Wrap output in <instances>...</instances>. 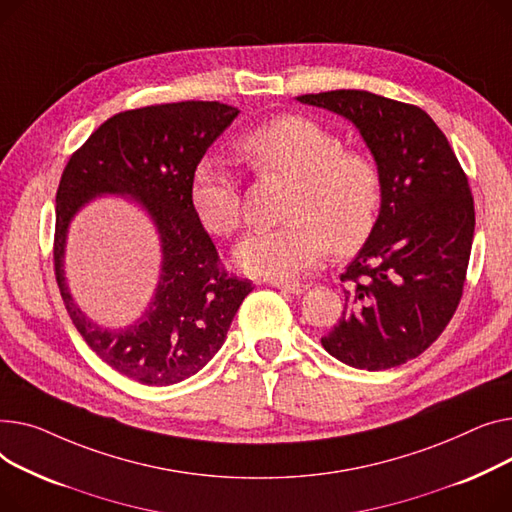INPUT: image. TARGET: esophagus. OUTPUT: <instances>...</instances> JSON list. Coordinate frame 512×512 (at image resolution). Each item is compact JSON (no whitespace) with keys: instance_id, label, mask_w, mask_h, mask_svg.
I'll return each mask as SVG.
<instances>
[{"instance_id":"1","label":"esophagus","mask_w":512,"mask_h":512,"mask_svg":"<svg viewBox=\"0 0 512 512\" xmlns=\"http://www.w3.org/2000/svg\"><path fill=\"white\" fill-rule=\"evenodd\" d=\"M273 285H275L277 289H281V291H285V293H293V295H299V293H304V291L308 289V285L295 283V281H275Z\"/></svg>"}]
</instances>
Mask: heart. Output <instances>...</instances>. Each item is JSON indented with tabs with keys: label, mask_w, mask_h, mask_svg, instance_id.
<instances>
[{
	"label": "heart",
	"mask_w": 512,
	"mask_h": 512,
	"mask_svg": "<svg viewBox=\"0 0 512 512\" xmlns=\"http://www.w3.org/2000/svg\"><path fill=\"white\" fill-rule=\"evenodd\" d=\"M258 179H283L289 192L283 225L258 229L237 244L235 264L248 275L293 279L318 264L328 248L349 254L372 235L384 196L382 173L362 150L306 115H281L237 144ZM190 204L213 235H233L242 223V190L217 159H202L190 182Z\"/></svg>",
	"instance_id": "1"
}]
</instances>
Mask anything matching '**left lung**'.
<instances>
[{
	"mask_svg": "<svg viewBox=\"0 0 512 512\" xmlns=\"http://www.w3.org/2000/svg\"><path fill=\"white\" fill-rule=\"evenodd\" d=\"M297 101L357 126L378 163L382 208L341 275L345 310L322 347L359 370H388L424 353L457 312L475 229L469 179L434 119L368 90Z\"/></svg>",
	"mask_w": 512,
	"mask_h": 512,
	"instance_id": "obj_1",
	"label": "left lung"
}]
</instances>
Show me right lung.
<instances>
[{
  "label": "right lung",
  "mask_w": 512,
  "mask_h": 512,
  "mask_svg": "<svg viewBox=\"0 0 512 512\" xmlns=\"http://www.w3.org/2000/svg\"><path fill=\"white\" fill-rule=\"evenodd\" d=\"M219 101L146 105L115 113L72 153L55 196L53 270L64 306L86 345L107 366L148 386L177 384L221 349L235 312L254 289L229 273L190 204L192 173L237 117ZM99 193L138 197L164 242L154 304L126 331H103L71 302L61 258L67 223Z\"/></svg>",
  "instance_id": "obj_1"
}]
</instances>
